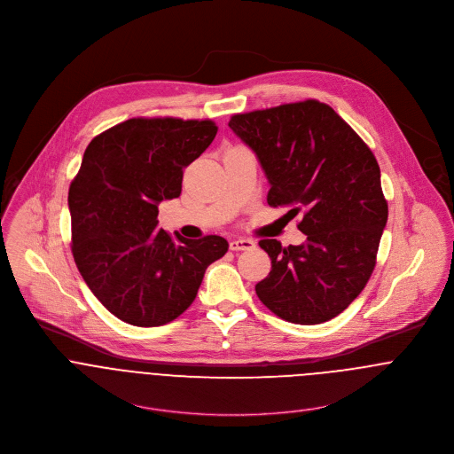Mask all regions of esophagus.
Listing matches in <instances>:
<instances>
[{
  "instance_id": "34e87169",
  "label": "esophagus",
  "mask_w": 454,
  "mask_h": 454,
  "mask_svg": "<svg viewBox=\"0 0 454 454\" xmlns=\"http://www.w3.org/2000/svg\"><path fill=\"white\" fill-rule=\"evenodd\" d=\"M229 247H231L232 252H248V250L255 248V241H252V239H232L229 243Z\"/></svg>"
}]
</instances>
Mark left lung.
Wrapping results in <instances>:
<instances>
[{
  "label": "left lung",
  "instance_id": "obj_1",
  "mask_svg": "<svg viewBox=\"0 0 454 454\" xmlns=\"http://www.w3.org/2000/svg\"><path fill=\"white\" fill-rule=\"evenodd\" d=\"M229 128L259 159L269 206L302 213L306 241L283 248L262 239L270 272L260 301L292 324H324L367 285L388 220L381 171L371 148L328 105L308 99L234 115Z\"/></svg>",
  "mask_w": 454,
  "mask_h": 454
}]
</instances>
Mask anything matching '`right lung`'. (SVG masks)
Listing matches in <instances>:
<instances>
[{"instance_id": "right-lung-1", "label": "right lung", "mask_w": 454, "mask_h": 454, "mask_svg": "<svg viewBox=\"0 0 454 454\" xmlns=\"http://www.w3.org/2000/svg\"><path fill=\"white\" fill-rule=\"evenodd\" d=\"M211 121L129 119L96 136L69 185L71 252L98 301L119 320L159 326L194 302L220 236L176 243L159 204L182 194L184 169L211 145Z\"/></svg>"}]
</instances>
